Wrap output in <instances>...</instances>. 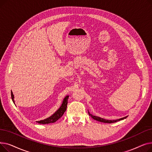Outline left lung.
<instances>
[{
    "instance_id": "left-lung-1",
    "label": "left lung",
    "mask_w": 152,
    "mask_h": 152,
    "mask_svg": "<svg viewBox=\"0 0 152 152\" xmlns=\"http://www.w3.org/2000/svg\"><path fill=\"white\" fill-rule=\"evenodd\" d=\"M88 113H89V116H91L94 119H95V120L100 121V122H102V123H115V122L119 121H120V120H123V119H124L127 118V116H126L124 118H120V119H116V120H107V119H105L100 118V117H98V116H94V115H91L89 112V111H88Z\"/></svg>"
}]
</instances>
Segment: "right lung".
Returning a JSON list of instances; mask_svg holds the SVG:
<instances>
[{
	"mask_svg": "<svg viewBox=\"0 0 152 152\" xmlns=\"http://www.w3.org/2000/svg\"><path fill=\"white\" fill-rule=\"evenodd\" d=\"M11 97H12V99L13 102V103H15L14 101V96L13 92L11 91ZM69 96H66L65 99H64L63 103L61 104V106L60 107V108L56 111V112L52 115L51 116H50L49 118H48L45 119H44V120H41V121H36L38 123L40 124H50V123H53L57 121L58 119H60L64 114V113L65 112V111L66 110V107H67V104H68V99Z\"/></svg>",
	"mask_w": 152,
	"mask_h": 152,
	"instance_id": "add662e5",
	"label": "right lung"
}]
</instances>
